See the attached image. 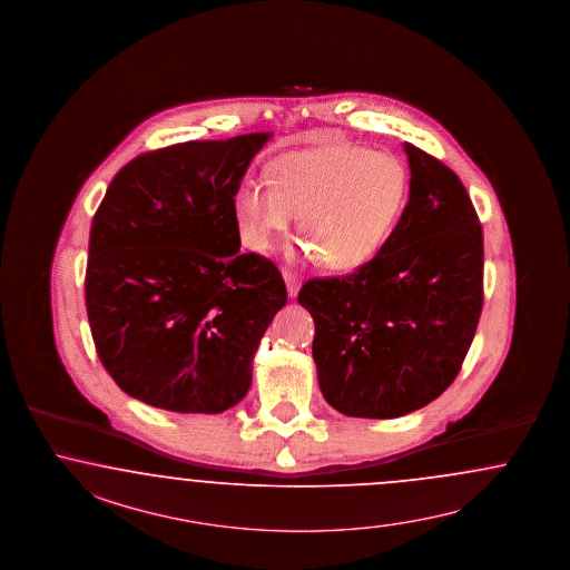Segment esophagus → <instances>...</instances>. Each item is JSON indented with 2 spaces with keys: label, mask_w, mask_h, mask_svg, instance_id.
<instances>
[{
  "label": "esophagus",
  "mask_w": 570,
  "mask_h": 570,
  "mask_svg": "<svg viewBox=\"0 0 570 570\" xmlns=\"http://www.w3.org/2000/svg\"><path fill=\"white\" fill-rule=\"evenodd\" d=\"M283 278H285V285H287V294H289V297H295L299 292V278L292 275L289 271H283Z\"/></svg>",
  "instance_id": "esophagus-1"
}]
</instances>
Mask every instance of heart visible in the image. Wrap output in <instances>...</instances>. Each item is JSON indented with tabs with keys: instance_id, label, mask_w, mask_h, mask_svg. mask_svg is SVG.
Returning a JSON list of instances; mask_svg holds the SVG:
<instances>
[{
	"instance_id": "obj_1",
	"label": "heart",
	"mask_w": 570,
	"mask_h": 570,
	"mask_svg": "<svg viewBox=\"0 0 570 570\" xmlns=\"http://www.w3.org/2000/svg\"><path fill=\"white\" fill-rule=\"evenodd\" d=\"M266 183H243L235 195L240 239L273 249L294 216L308 243L304 254L323 257L331 271H354L382 252L409 202V174L390 153L352 145H323L283 153Z\"/></svg>"
}]
</instances>
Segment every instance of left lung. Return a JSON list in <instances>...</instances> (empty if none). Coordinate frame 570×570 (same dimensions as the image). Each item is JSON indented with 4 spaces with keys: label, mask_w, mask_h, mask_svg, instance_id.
Returning a JSON list of instances; mask_svg holds the SVG:
<instances>
[{
    "label": "left lung",
    "mask_w": 570,
    "mask_h": 570,
    "mask_svg": "<svg viewBox=\"0 0 570 570\" xmlns=\"http://www.w3.org/2000/svg\"><path fill=\"white\" fill-rule=\"evenodd\" d=\"M409 202L382 252L356 273L306 281L325 401L390 420L439 399L460 373L482 311V226L458 174L404 142Z\"/></svg>",
    "instance_id": "8db88e82"
}]
</instances>
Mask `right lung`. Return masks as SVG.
I'll use <instances>...</instances> for the list:
<instances>
[{
    "mask_svg": "<svg viewBox=\"0 0 570 570\" xmlns=\"http://www.w3.org/2000/svg\"><path fill=\"white\" fill-rule=\"evenodd\" d=\"M268 131L190 140L121 167L90 230L86 308L115 384L174 413H222L252 386L287 304L275 264L240 254L235 195Z\"/></svg>",
    "mask_w": 570,
    "mask_h": 570,
    "instance_id": "obj_1",
    "label": "right lung"
}]
</instances>
